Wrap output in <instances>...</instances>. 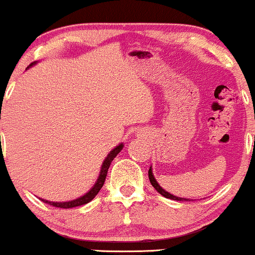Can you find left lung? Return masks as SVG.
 Returning a JSON list of instances; mask_svg holds the SVG:
<instances>
[{
  "instance_id": "obj_1",
  "label": "left lung",
  "mask_w": 255,
  "mask_h": 255,
  "mask_svg": "<svg viewBox=\"0 0 255 255\" xmlns=\"http://www.w3.org/2000/svg\"><path fill=\"white\" fill-rule=\"evenodd\" d=\"M148 178H150V182H151V184L152 186L154 187V189H156V191L159 193V194H162L163 197H165V198H168V199H172V200H182V201H184V200H189V199H183V198H177V197H174V195L172 194H170V193H168V192H165L164 189L162 188V187L159 186V184L157 183V181H156V178L153 177V175H152V170H151V168H150V170H148Z\"/></svg>"
}]
</instances>
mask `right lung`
I'll list each match as a JSON object with an SVG mask.
<instances>
[{
	"instance_id": "add662e5",
	"label": "right lung",
	"mask_w": 255,
	"mask_h": 255,
	"mask_svg": "<svg viewBox=\"0 0 255 255\" xmlns=\"http://www.w3.org/2000/svg\"><path fill=\"white\" fill-rule=\"evenodd\" d=\"M32 64H33V63H31L30 66H32ZM122 147H124V145H122V144L116 146V147L114 148V150L111 151L109 154H108V157L105 158L103 165H102V170H101V174H99L97 182H96L95 186L92 187V189H91L89 193H86V194L83 195V197L75 199V200H72V201H66V203H54V201L44 200V199H40V200L44 201L45 204L51 205V206L60 207V209H72V207L81 206V205L90 203V201L92 200V199L98 194V192L101 191L102 187H103V184L105 182V177H107V174H108V169H109V166L111 164V162L114 160V158L118 156V154L120 153V151L122 150Z\"/></svg>"
}]
</instances>
